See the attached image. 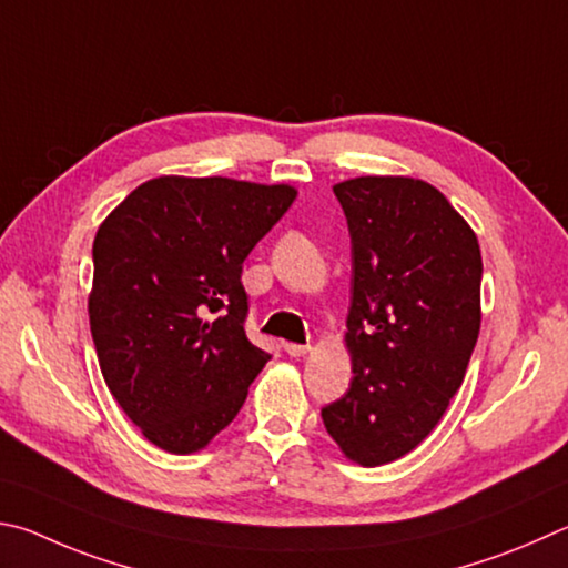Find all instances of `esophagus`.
I'll list each match as a JSON object with an SVG mask.
<instances>
[{
    "instance_id": "34e87169",
    "label": "esophagus",
    "mask_w": 568,
    "mask_h": 568,
    "mask_svg": "<svg viewBox=\"0 0 568 568\" xmlns=\"http://www.w3.org/2000/svg\"><path fill=\"white\" fill-rule=\"evenodd\" d=\"M284 352L296 359V356H304L306 352H310V344H290V342H286Z\"/></svg>"
}]
</instances>
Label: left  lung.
<instances>
[{
  "mask_svg": "<svg viewBox=\"0 0 568 568\" xmlns=\"http://www.w3.org/2000/svg\"><path fill=\"white\" fill-rule=\"evenodd\" d=\"M352 236V384L324 406L339 449L382 466L416 449L449 406L481 326V248L439 189L412 176L334 186Z\"/></svg>",
  "mask_w": 568,
  "mask_h": 568,
  "instance_id": "left-lung-1",
  "label": "left lung"
}]
</instances>
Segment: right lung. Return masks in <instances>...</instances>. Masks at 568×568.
Segmentation results:
<instances>
[{"instance_id": "add662e5", "label": "right lung", "mask_w": 568, "mask_h": 568, "mask_svg": "<svg viewBox=\"0 0 568 568\" xmlns=\"http://www.w3.org/2000/svg\"><path fill=\"white\" fill-rule=\"evenodd\" d=\"M296 199L290 184L156 176L94 236L89 326L109 392L169 454L204 449L272 359L246 339L242 264Z\"/></svg>"}]
</instances>
